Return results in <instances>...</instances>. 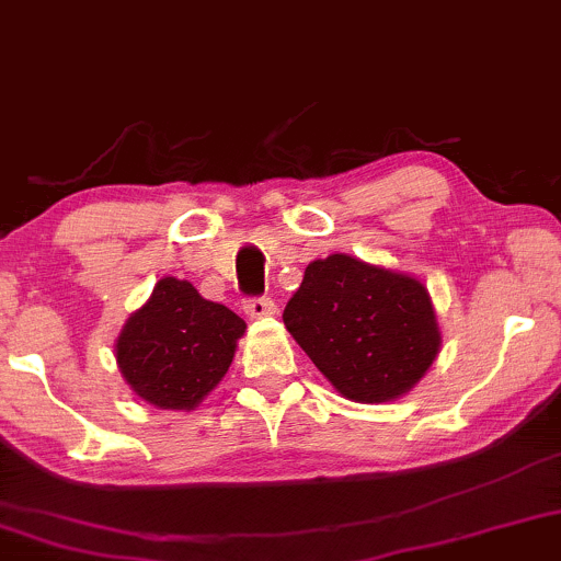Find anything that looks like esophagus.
Here are the masks:
<instances>
[{"label": "esophagus", "mask_w": 561, "mask_h": 561, "mask_svg": "<svg viewBox=\"0 0 561 561\" xmlns=\"http://www.w3.org/2000/svg\"><path fill=\"white\" fill-rule=\"evenodd\" d=\"M242 308H245V313L251 316V319H266V316L276 313V306L272 298H248Z\"/></svg>", "instance_id": "34e87169"}]
</instances>
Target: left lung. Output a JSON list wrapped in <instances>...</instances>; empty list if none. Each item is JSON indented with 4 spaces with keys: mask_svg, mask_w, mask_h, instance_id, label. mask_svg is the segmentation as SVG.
<instances>
[{
    "mask_svg": "<svg viewBox=\"0 0 561 561\" xmlns=\"http://www.w3.org/2000/svg\"><path fill=\"white\" fill-rule=\"evenodd\" d=\"M282 319L332 387L363 404L408 394L442 347L421 282L345 253L308 263Z\"/></svg>",
    "mask_w": 561,
    "mask_h": 561,
    "instance_id": "obj_1",
    "label": "left lung"
}]
</instances>
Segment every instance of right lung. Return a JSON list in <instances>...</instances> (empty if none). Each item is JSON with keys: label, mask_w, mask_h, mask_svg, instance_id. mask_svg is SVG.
Returning <instances> with one entry per match:
<instances>
[{"label": "right lung", "mask_w": 561, "mask_h": 561, "mask_svg": "<svg viewBox=\"0 0 561 561\" xmlns=\"http://www.w3.org/2000/svg\"><path fill=\"white\" fill-rule=\"evenodd\" d=\"M245 321L201 298L191 282L164 276L117 336V363L140 400L193 410L232 366Z\"/></svg>", "instance_id": "right-lung-1"}]
</instances>
